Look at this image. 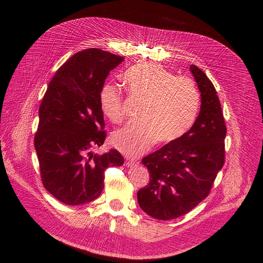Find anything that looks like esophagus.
<instances>
[{"label": "esophagus", "mask_w": 263, "mask_h": 263, "mask_svg": "<svg viewBox=\"0 0 263 263\" xmlns=\"http://www.w3.org/2000/svg\"><path fill=\"white\" fill-rule=\"evenodd\" d=\"M126 165H127L128 167L137 166V165H139V162H137V161H134V160H128V161L126 162Z\"/></svg>", "instance_id": "esophagus-1"}]
</instances>
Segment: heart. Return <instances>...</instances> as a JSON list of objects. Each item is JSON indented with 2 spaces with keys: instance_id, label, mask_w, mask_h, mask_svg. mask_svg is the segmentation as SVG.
Returning a JSON list of instances; mask_svg holds the SVG:
<instances>
[{
  "instance_id": "1",
  "label": "heart",
  "mask_w": 263,
  "mask_h": 263,
  "mask_svg": "<svg viewBox=\"0 0 263 263\" xmlns=\"http://www.w3.org/2000/svg\"><path fill=\"white\" fill-rule=\"evenodd\" d=\"M129 93L143 100L137 118L110 137L112 145L128 157H139L157 141L167 144L182 137L194 123L200 95L194 82L176 78L160 65L143 63L122 74ZM102 113L112 122H120L122 95L113 84H105L99 95Z\"/></svg>"
}]
</instances>
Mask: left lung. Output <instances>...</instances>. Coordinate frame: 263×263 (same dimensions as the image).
Instances as JSON below:
<instances>
[{"instance_id":"1","label":"left lung","mask_w":263,"mask_h":263,"mask_svg":"<svg viewBox=\"0 0 263 263\" xmlns=\"http://www.w3.org/2000/svg\"><path fill=\"white\" fill-rule=\"evenodd\" d=\"M200 91L201 105L192 128L142 160L149 183L137 192L144 212L157 219L186 214L209 195L225 162L226 124L212 82L195 65L190 66Z\"/></svg>"}]
</instances>
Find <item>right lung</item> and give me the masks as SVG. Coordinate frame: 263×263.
<instances>
[{
  "mask_svg": "<svg viewBox=\"0 0 263 263\" xmlns=\"http://www.w3.org/2000/svg\"><path fill=\"white\" fill-rule=\"evenodd\" d=\"M123 60L96 48L76 53L55 73L41 101L34 137L41 181L66 204L98 198L104 171L123 164L116 149L92 153L106 137L100 90L109 71Z\"/></svg>",
  "mask_w": 263,
  "mask_h": 263,
  "instance_id": "1",
  "label": "right lung"
}]
</instances>
